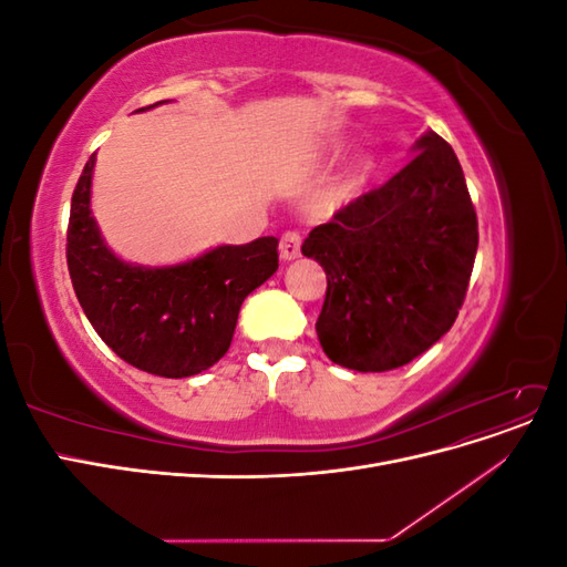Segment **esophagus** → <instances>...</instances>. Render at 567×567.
Instances as JSON below:
<instances>
[{
	"label": "esophagus",
	"mask_w": 567,
	"mask_h": 567,
	"mask_svg": "<svg viewBox=\"0 0 567 567\" xmlns=\"http://www.w3.org/2000/svg\"><path fill=\"white\" fill-rule=\"evenodd\" d=\"M279 252L281 260H296V257H300V234L286 231L279 241Z\"/></svg>",
	"instance_id": "esophagus-1"
}]
</instances>
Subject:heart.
Instances as JSON below:
<instances>
[{"mask_svg":"<svg viewBox=\"0 0 567 567\" xmlns=\"http://www.w3.org/2000/svg\"><path fill=\"white\" fill-rule=\"evenodd\" d=\"M333 158V148H329L326 151V161H331ZM371 173V161L369 158H359L357 163H354V173H352V177L342 184V188H340V196H348L352 188L362 182L367 175Z\"/></svg>","mask_w":567,"mask_h":567,"instance_id":"b5f03b06","label":"heart"}]
</instances>
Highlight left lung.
Listing matches in <instances>:
<instances>
[{
	"mask_svg": "<svg viewBox=\"0 0 567 567\" xmlns=\"http://www.w3.org/2000/svg\"><path fill=\"white\" fill-rule=\"evenodd\" d=\"M409 165L310 231L326 271L317 336L352 371L409 364L452 329L477 252V217L454 148L433 130Z\"/></svg>",
	"mask_w": 567,
	"mask_h": 567,
	"instance_id": "8db88e82",
	"label": "left lung"
}]
</instances>
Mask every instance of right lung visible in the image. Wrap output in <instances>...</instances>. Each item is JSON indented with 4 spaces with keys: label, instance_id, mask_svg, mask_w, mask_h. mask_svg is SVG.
<instances>
[{
    "label": "right lung",
    "instance_id": "obj_1",
    "mask_svg": "<svg viewBox=\"0 0 567 567\" xmlns=\"http://www.w3.org/2000/svg\"><path fill=\"white\" fill-rule=\"evenodd\" d=\"M169 104L158 101L148 109ZM96 153L84 165L68 221V271L101 340L127 364L186 379L219 362L238 310L279 269V238L219 244L175 265H136L113 252L92 215Z\"/></svg>",
    "mask_w": 567,
    "mask_h": 567
}]
</instances>
